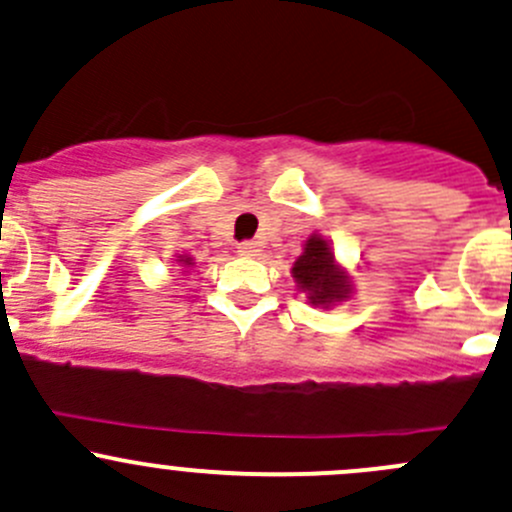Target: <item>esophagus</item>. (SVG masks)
Instances as JSON below:
<instances>
[{"label": "esophagus", "instance_id": "1", "mask_svg": "<svg viewBox=\"0 0 512 512\" xmlns=\"http://www.w3.org/2000/svg\"><path fill=\"white\" fill-rule=\"evenodd\" d=\"M237 252H240V255H245V257H252V255H257V252H260V245H257L255 240H242L240 245H237Z\"/></svg>", "mask_w": 512, "mask_h": 512}]
</instances>
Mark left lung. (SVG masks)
Instances as JSON below:
<instances>
[{
    "instance_id": "obj_1",
    "label": "left lung",
    "mask_w": 512,
    "mask_h": 512,
    "mask_svg": "<svg viewBox=\"0 0 512 512\" xmlns=\"http://www.w3.org/2000/svg\"><path fill=\"white\" fill-rule=\"evenodd\" d=\"M292 275L299 287L312 294L309 297L312 304H327L332 299L344 297V289H347L344 275L334 270V257L329 252V245L319 237H312L307 242L304 255L294 262Z\"/></svg>"
}]
</instances>
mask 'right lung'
Returning <instances> with one entry per match:
<instances>
[{
    "label": "right lung",
    "mask_w": 512,
    "mask_h": 512,
    "mask_svg": "<svg viewBox=\"0 0 512 512\" xmlns=\"http://www.w3.org/2000/svg\"><path fill=\"white\" fill-rule=\"evenodd\" d=\"M185 262H188V265H190V260H185Z\"/></svg>",
    "instance_id": "1"
}]
</instances>
